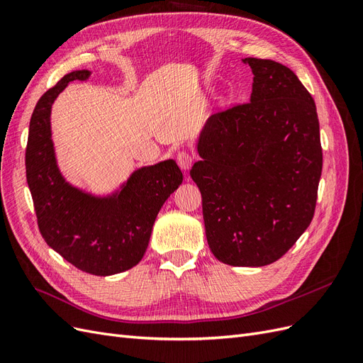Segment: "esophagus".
I'll list each match as a JSON object with an SVG mask.
<instances>
[{"mask_svg":"<svg viewBox=\"0 0 363 363\" xmlns=\"http://www.w3.org/2000/svg\"><path fill=\"white\" fill-rule=\"evenodd\" d=\"M192 162H194V157H192V155H191L189 151H186V150L179 151V155H177V163H179V167H180L182 169H184V171L189 169Z\"/></svg>","mask_w":363,"mask_h":363,"instance_id":"1","label":"esophagus"}]
</instances>
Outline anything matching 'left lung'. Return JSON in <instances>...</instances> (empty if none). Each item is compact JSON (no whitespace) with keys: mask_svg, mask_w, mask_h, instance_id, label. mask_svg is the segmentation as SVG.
<instances>
[{"mask_svg":"<svg viewBox=\"0 0 363 363\" xmlns=\"http://www.w3.org/2000/svg\"><path fill=\"white\" fill-rule=\"evenodd\" d=\"M250 101L207 119L191 177L203 199L207 244L233 267L279 260L309 227L323 171L312 95L288 67L244 59Z\"/></svg>","mask_w":363,"mask_h":363,"instance_id":"obj_1","label":"left lung"}]
</instances>
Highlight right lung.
Instances as JSON below:
<instances>
[{"label": "right lung", "instance_id": "obj_1", "mask_svg": "<svg viewBox=\"0 0 363 363\" xmlns=\"http://www.w3.org/2000/svg\"><path fill=\"white\" fill-rule=\"evenodd\" d=\"M89 75L87 69L72 71L40 96L30 119L27 183L45 242L75 268L112 276L144 257L156 216L183 174L174 160H163L136 169L107 196L80 191L63 179L51 139V106L69 82Z\"/></svg>", "mask_w": 363, "mask_h": 363}]
</instances>
